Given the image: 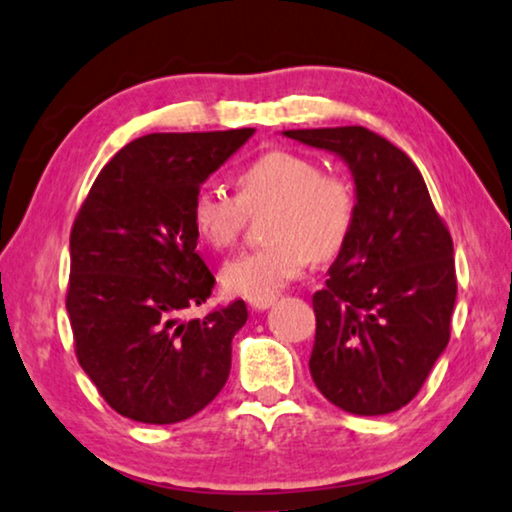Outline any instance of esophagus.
I'll list each match as a JSON object with an SVG mask.
<instances>
[{
  "instance_id": "1",
  "label": "esophagus",
  "mask_w": 512,
  "mask_h": 512,
  "mask_svg": "<svg viewBox=\"0 0 512 512\" xmlns=\"http://www.w3.org/2000/svg\"><path fill=\"white\" fill-rule=\"evenodd\" d=\"M273 301H276V297H262V299H250V308H255V311H266V308L273 306Z\"/></svg>"
}]
</instances>
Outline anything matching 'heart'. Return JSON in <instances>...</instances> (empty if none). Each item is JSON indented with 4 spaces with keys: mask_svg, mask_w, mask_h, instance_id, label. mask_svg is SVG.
Returning <instances> with one entry per match:
<instances>
[{
    "mask_svg": "<svg viewBox=\"0 0 512 512\" xmlns=\"http://www.w3.org/2000/svg\"><path fill=\"white\" fill-rule=\"evenodd\" d=\"M236 194L201 187L192 197L190 220L206 246L225 250L246 225L248 211L271 206L264 229L269 243L229 259L222 269L227 292L246 299L276 294L315 259H329L348 241L357 199L348 178L322 171L313 157L269 150L236 176Z\"/></svg>",
    "mask_w": 512,
    "mask_h": 512,
    "instance_id": "obj_1",
    "label": "heart"
}]
</instances>
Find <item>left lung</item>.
<instances>
[{
  "label": "left lung",
  "mask_w": 512,
  "mask_h": 512,
  "mask_svg": "<svg viewBox=\"0 0 512 512\" xmlns=\"http://www.w3.org/2000/svg\"><path fill=\"white\" fill-rule=\"evenodd\" d=\"M348 164L357 215L313 294L311 376L334 406L387 415L420 392L450 341L452 239L413 160L366 127L287 129Z\"/></svg>",
  "instance_id": "1"
}]
</instances>
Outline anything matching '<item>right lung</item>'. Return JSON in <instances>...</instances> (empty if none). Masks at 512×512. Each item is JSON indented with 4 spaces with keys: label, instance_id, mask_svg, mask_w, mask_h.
<instances>
[{
    "label": "right lung",
    "instance_id": "right-lung-1",
    "mask_svg": "<svg viewBox=\"0 0 512 512\" xmlns=\"http://www.w3.org/2000/svg\"><path fill=\"white\" fill-rule=\"evenodd\" d=\"M148 134L106 167L71 229L67 313L76 357L115 413L174 424L206 408L229 378L243 301L183 320L215 278L197 253L192 197L250 136Z\"/></svg>",
    "mask_w": 512,
    "mask_h": 512
}]
</instances>
